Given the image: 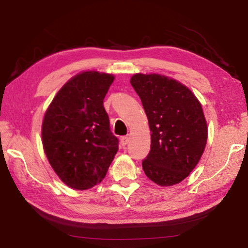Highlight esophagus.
<instances>
[{
    "label": "esophagus",
    "mask_w": 248,
    "mask_h": 248,
    "mask_svg": "<svg viewBox=\"0 0 248 248\" xmlns=\"http://www.w3.org/2000/svg\"><path fill=\"white\" fill-rule=\"evenodd\" d=\"M128 142H129V137H128V136H123V137L121 138V143H122V145L128 144Z\"/></svg>",
    "instance_id": "obj_1"
}]
</instances>
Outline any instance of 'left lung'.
Returning a JSON list of instances; mask_svg holds the SVG:
<instances>
[{
    "mask_svg": "<svg viewBox=\"0 0 248 248\" xmlns=\"http://www.w3.org/2000/svg\"><path fill=\"white\" fill-rule=\"evenodd\" d=\"M130 83L151 130V151L142 160L144 173L160 186L178 184L204 152L208 126L201 104L187 87L163 75L136 74Z\"/></svg>",
    "mask_w": 248,
    "mask_h": 248,
    "instance_id": "obj_1",
    "label": "left lung"
}]
</instances>
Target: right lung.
I'll use <instances>...</instances> for the list:
<instances>
[{
	"instance_id": "1",
	"label": "right lung",
	"mask_w": 248,
	"mask_h": 248,
	"mask_svg": "<svg viewBox=\"0 0 248 248\" xmlns=\"http://www.w3.org/2000/svg\"><path fill=\"white\" fill-rule=\"evenodd\" d=\"M114 76L95 70L65 83L45 113L42 138L49 164L65 184L89 189L107 174L119 150L104 98Z\"/></svg>"
}]
</instances>
